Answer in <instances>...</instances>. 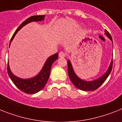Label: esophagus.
I'll return each mask as SVG.
<instances>
[{
  "label": "esophagus",
  "mask_w": 122,
  "mask_h": 122,
  "mask_svg": "<svg viewBox=\"0 0 122 122\" xmlns=\"http://www.w3.org/2000/svg\"><path fill=\"white\" fill-rule=\"evenodd\" d=\"M59 56L60 58H64L66 56V54L64 53V52L61 51L59 53Z\"/></svg>",
  "instance_id": "obj_1"
}]
</instances>
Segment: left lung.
I'll return each mask as SVG.
<instances>
[{
	"mask_svg": "<svg viewBox=\"0 0 122 122\" xmlns=\"http://www.w3.org/2000/svg\"><path fill=\"white\" fill-rule=\"evenodd\" d=\"M105 32L106 35L112 41V36L109 32L107 30H105ZM112 66H113V61L112 60L110 66L108 67L107 72L101 77H99L96 80L92 81H85L81 80L79 78L74 72V70L69 61H67V72H68V75L70 78V80L77 89L84 91H93L98 89L107 79V77L109 76L110 73L111 72Z\"/></svg>",
	"mask_w": 122,
	"mask_h": 122,
	"instance_id": "obj_1",
	"label": "left lung"
}]
</instances>
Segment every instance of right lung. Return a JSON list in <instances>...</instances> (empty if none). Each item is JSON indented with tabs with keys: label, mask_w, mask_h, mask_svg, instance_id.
I'll return each mask as SVG.
<instances>
[{
	"label": "right lung",
	"mask_w": 122,
	"mask_h": 122,
	"mask_svg": "<svg viewBox=\"0 0 122 122\" xmlns=\"http://www.w3.org/2000/svg\"><path fill=\"white\" fill-rule=\"evenodd\" d=\"M44 17H45V15H34V16H31V17H29L26 20H25L23 23L18 26V28L16 30V31H15L13 36H12V38H11L10 41V42L14 39L16 33L23 26H25V25L30 23V22H31V21H41L44 19ZM58 53H56L55 55L49 57L48 59H47V61H46L45 64L44 65L43 67L40 71V72L33 78L28 79H22L18 78L15 76H14L12 73L10 69L9 62L7 63V72H8V74H9V77L11 79V80L12 81V82L20 91L26 93V94H35V93H37L38 92L43 89L44 87L45 86L46 84L49 79L52 64L56 59H58Z\"/></svg>",
	"instance_id": "obj_1"
}]
</instances>
